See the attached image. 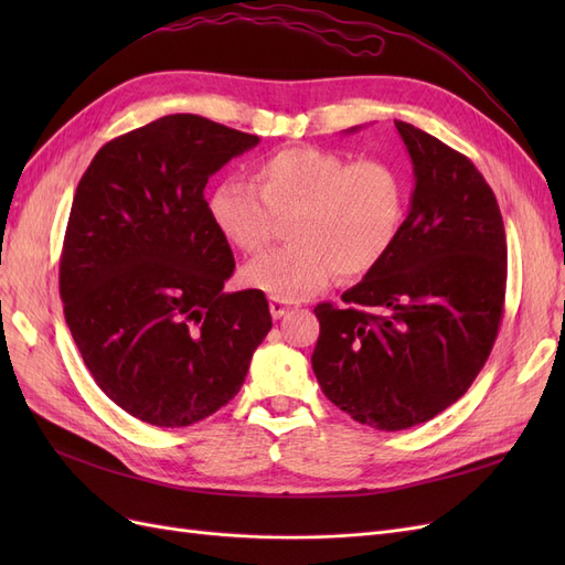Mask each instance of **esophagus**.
<instances>
[{
    "mask_svg": "<svg viewBox=\"0 0 565 565\" xmlns=\"http://www.w3.org/2000/svg\"><path fill=\"white\" fill-rule=\"evenodd\" d=\"M268 309H270V316L273 318H282L285 313H287V306H285V301H280V299H273L270 297V301H268Z\"/></svg>",
    "mask_w": 565,
    "mask_h": 565,
    "instance_id": "esophagus-1",
    "label": "esophagus"
}]
</instances>
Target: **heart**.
I'll use <instances>...</instances> for the list:
<instances>
[{
    "mask_svg": "<svg viewBox=\"0 0 565 565\" xmlns=\"http://www.w3.org/2000/svg\"><path fill=\"white\" fill-rule=\"evenodd\" d=\"M256 185L228 179L212 200V221L241 252H262L278 218L292 216V245L259 256L245 280L280 301L309 299L332 278H361L377 268L405 218V185L388 162H349L339 152L292 146L254 167Z\"/></svg>",
    "mask_w": 565,
    "mask_h": 565,
    "instance_id": "obj_1",
    "label": "heart"
}]
</instances>
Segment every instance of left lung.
I'll use <instances>...</instances> for the list:
<instances>
[{
	"label": "left lung",
	"instance_id": "left-lung-1",
	"mask_svg": "<svg viewBox=\"0 0 565 565\" xmlns=\"http://www.w3.org/2000/svg\"><path fill=\"white\" fill-rule=\"evenodd\" d=\"M415 169L398 241L384 262L318 303L311 363L339 409L380 431L434 419L465 396L498 339L507 237L498 198L473 162L396 119Z\"/></svg>",
	"mask_w": 565,
	"mask_h": 565
}]
</instances>
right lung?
Listing matches in <instances>:
<instances>
[{"instance_id":"obj_1","label":"right lung","mask_w":565,"mask_h":565,"mask_svg":"<svg viewBox=\"0 0 565 565\" xmlns=\"http://www.w3.org/2000/svg\"><path fill=\"white\" fill-rule=\"evenodd\" d=\"M259 136L167 115L100 148L61 252L65 322L106 396L152 426H191L241 391L270 330L262 289L224 292L235 259L204 185Z\"/></svg>"}]
</instances>
